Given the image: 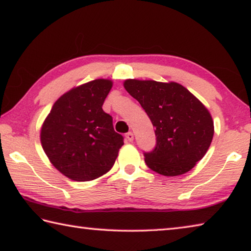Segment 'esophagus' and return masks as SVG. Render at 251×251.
Instances as JSON below:
<instances>
[{"mask_svg":"<svg viewBox=\"0 0 251 251\" xmlns=\"http://www.w3.org/2000/svg\"><path fill=\"white\" fill-rule=\"evenodd\" d=\"M125 137H126V140L128 141V142H133V140H134V134H133L132 132H128V133H126Z\"/></svg>","mask_w":251,"mask_h":251,"instance_id":"esophagus-1","label":"esophagus"}]
</instances>
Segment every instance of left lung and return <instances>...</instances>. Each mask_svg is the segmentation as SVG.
<instances>
[{
    "label": "left lung",
    "instance_id": "obj_1",
    "mask_svg": "<svg viewBox=\"0 0 251 251\" xmlns=\"http://www.w3.org/2000/svg\"><path fill=\"white\" fill-rule=\"evenodd\" d=\"M124 87L140 102L155 129L154 149L143 153L150 169L174 177L195 167L214 134L204 104L176 82L126 80Z\"/></svg>",
    "mask_w": 251,
    "mask_h": 251
}]
</instances>
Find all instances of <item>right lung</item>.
<instances>
[{
    "mask_svg": "<svg viewBox=\"0 0 251 251\" xmlns=\"http://www.w3.org/2000/svg\"><path fill=\"white\" fill-rule=\"evenodd\" d=\"M113 82L98 78L63 95L45 119L40 140L58 171L76 181L101 177L113 168L124 137L102 104Z\"/></svg>",
    "mask_w": 251,
    "mask_h": 251,
    "instance_id": "1",
    "label": "right lung"
}]
</instances>
